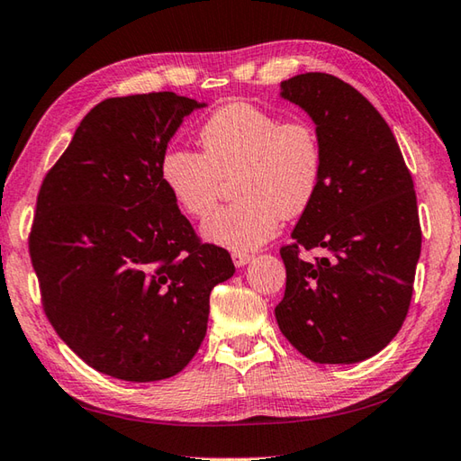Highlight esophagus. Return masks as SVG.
I'll return each instance as SVG.
<instances>
[{
    "label": "esophagus",
    "instance_id": "1",
    "mask_svg": "<svg viewBox=\"0 0 461 461\" xmlns=\"http://www.w3.org/2000/svg\"><path fill=\"white\" fill-rule=\"evenodd\" d=\"M250 260H253V255L250 253H232V263H234V267H245V265H249Z\"/></svg>",
    "mask_w": 461,
    "mask_h": 461
}]
</instances>
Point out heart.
<instances>
[{
	"label": "heart",
	"mask_w": 461,
	"mask_h": 461,
	"mask_svg": "<svg viewBox=\"0 0 461 461\" xmlns=\"http://www.w3.org/2000/svg\"><path fill=\"white\" fill-rule=\"evenodd\" d=\"M204 152L168 149L160 160L162 185L188 216L212 211L224 178H234L230 206L203 224V237L224 249L250 250L279 232L315 201L323 176V144L307 120H283L249 102L221 106L201 126Z\"/></svg>",
	"instance_id": "heart-1"
}]
</instances>
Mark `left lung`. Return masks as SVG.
<instances>
[{"label": "left lung", "mask_w": 461, "mask_h": 461, "mask_svg": "<svg viewBox=\"0 0 461 461\" xmlns=\"http://www.w3.org/2000/svg\"><path fill=\"white\" fill-rule=\"evenodd\" d=\"M281 95L315 122L323 176L281 249L276 323L311 361H366L397 335L411 303L421 253L413 180L392 128L353 86L309 72L281 82ZM312 248L324 255L300 258Z\"/></svg>", "instance_id": "obj_1"}]
</instances>
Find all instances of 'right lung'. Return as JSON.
Listing matches in <instances>:
<instances>
[{"label":"right lung","mask_w":461,"mask_h":461,"mask_svg":"<svg viewBox=\"0 0 461 461\" xmlns=\"http://www.w3.org/2000/svg\"><path fill=\"white\" fill-rule=\"evenodd\" d=\"M204 106L175 92L104 100L41 182L30 257L43 311L110 377L146 384L185 369L206 335L211 291L234 273L160 178L170 138Z\"/></svg>","instance_id":"right-lung-1"}]
</instances>
